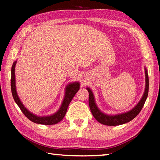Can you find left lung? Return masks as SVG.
I'll return each instance as SVG.
<instances>
[{"label":"left lung","instance_id":"obj_1","mask_svg":"<svg viewBox=\"0 0 160 160\" xmlns=\"http://www.w3.org/2000/svg\"><path fill=\"white\" fill-rule=\"evenodd\" d=\"M145 92L143 94V96L140 101L138 102L136 106H135L132 110L126 113H121L115 116H110L103 113L100 110L97 108L94 99V95L92 92L91 91L90 88H87V90L89 92V105H90V109L91 112L96 120L100 123L104 124L107 126H118L121 124L128 123L129 121L132 120L134 118L137 116V115L140 112V111L142 109L144 104L147 99L148 95L149 90V78L148 72L146 68L145 69Z\"/></svg>","mask_w":160,"mask_h":160}]
</instances>
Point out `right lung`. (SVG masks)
<instances>
[{
    "label": "right lung",
    "instance_id": "right-lung-1",
    "mask_svg": "<svg viewBox=\"0 0 160 160\" xmlns=\"http://www.w3.org/2000/svg\"><path fill=\"white\" fill-rule=\"evenodd\" d=\"M16 65V61L14 62L12 64V68H11V91L12 94L16 104L18 105L20 107L22 112L25 116L28 119H29L31 121L36 123L39 124H43V125H53L56 124L62 120L63 117L66 115L68 107L70 102L73 98V97L77 93V92L80 89V84L79 82H74L69 84L67 86L66 90V94H65L64 99L62 103V105L57 112L54 114L49 116H43V117H40V116H37L34 115L33 113L29 112V111L24 107L22 103L21 102L20 99L17 94V92H16L15 88V67Z\"/></svg>",
    "mask_w": 160,
    "mask_h": 160
}]
</instances>
